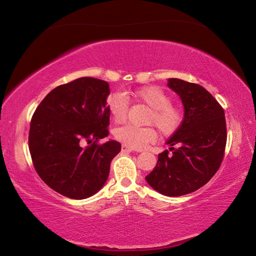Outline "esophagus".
Here are the masks:
<instances>
[{"instance_id": "34e87169", "label": "esophagus", "mask_w": 256, "mask_h": 256, "mask_svg": "<svg viewBox=\"0 0 256 256\" xmlns=\"http://www.w3.org/2000/svg\"><path fill=\"white\" fill-rule=\"evenodd\" d=\"M120 150H122L123 154H128V152H132V151H133V149L130 148V146H126V144H122V148H120Z\"/></svg>"}]
</instances>
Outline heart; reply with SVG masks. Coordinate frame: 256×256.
Returning <instances> with one entry per match:
<instances>
[{
	"label": "heart",
	"instance_id": "obj_1",
	"mask_svg": "<svg viewBox=\"0 0 256 256\" xmlns=\"http://www.w3.org/2000/svg\"><path fill=\"white\" fill-rule=\"evenodd\" d=\"M131 96L151 108L146 124L154 125L164 136H170L178 131L184 120V112L172 105V97L158 86H146L131 92ZM107 110L116 123H123L128 118L130 102L123 94H112L106 100ZM114 136L123 144L133 149H142L157 138L154 126L136 128L124 125L114 131Z\"/></svg>",
	"mask_w": 256,
	"mask_h": 256
}]
</instances>
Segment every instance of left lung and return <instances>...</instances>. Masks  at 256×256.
<instances>
[{"label":"left lung","mask_w":256,"mask_h":256,"mask_svg":"<svg viewBox=\"0 0 256 256\" xmlns=\"http://www.w3.org/2000/svg\"><path fill=\"white\" fill-rule=\"evenodd\" d=\"M168 86L183 102L184 120L146 180L164 196H180L202 188L218 172L226 149V118L222 105L200 84L170 79Z\"/></svg>","instance_id":"8db88e82"}]
</instances>
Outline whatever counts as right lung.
<instances>
[{"instance_id":"1","label":"right lung","mask_w":256,"mask_h":256,"mask_svg":"<svg viewBox=\"0 0 256 256\" xmlns=\"http://www.w3.org/2000/svg\"><path fill=\"white\" fill-rule=\"evenodd\" d=\"M106 81L84 76L60 84L34 110L29 130V151L34 170L62 196L81 200L100 190L118 141L99 144L107 136L110 94Z\"/></svg>"}]
</instances>
